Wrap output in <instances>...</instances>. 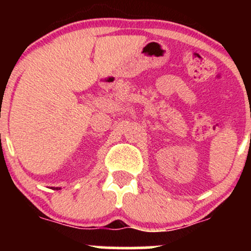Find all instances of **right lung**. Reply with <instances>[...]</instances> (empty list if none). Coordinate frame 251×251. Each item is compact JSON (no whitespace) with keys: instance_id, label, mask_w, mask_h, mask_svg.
<instances>
[{"instance_id":"right-lung-1","label":"right lung","mask_w":251,"mask_h":251,"mask_svg":"<svg viewBox=\"0 0 251 251\" xmlns=\"http://www.w3.org/2000/svg\"><path fill=\"white\" fill-rule=\"evenodd\" d=\"M54 190H61V188H54Z\"/></svg>"}]
</instances>
